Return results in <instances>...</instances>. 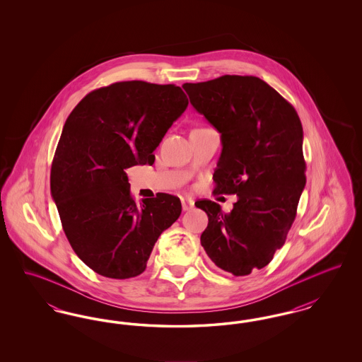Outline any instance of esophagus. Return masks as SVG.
I'll list each match as a JSON object with an SVG mask.
<instances>
[{
    "instance_id": "esophagus-1",
    "label": "esophagus",
    "mask_w": 362,
    "mask_h": 362,
    "mask_svg": "<svg viewBox=\"0 0 362 362\" xmlns=\"http://www.w3.org/2000/svg\"><path fill=\"white\" fill-rule=\"evenodd\" d=\"M180 201H182V207H183V210L185 211H187L189 209H192L194 206V201L192 199H189V198H180Z\"/></svg>"
}]
</instances>
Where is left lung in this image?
<instances>
[{"label":"left lung","mask_w":362,"mask_h":362,"mask_svg":"<svg viewBox=\"0 0 362 362\" xmlns=\"http://www.w3.org/2000/svg\"><path fill=\"white\" fill-rule=\"evenodd\" d=\"M189 103L221 133L214 194H236L230 213L201 199V244L233 276L263 269L286 240L305 187L303 126L292 104L254 76L183 84Z\"/></svg>","instance_id":"8db88e82"}]
</instances>
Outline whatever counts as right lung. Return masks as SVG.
Here are the masks:
<instances>
[{
	"mask_svg": "<svg viewBox=\"0 0 362 362\" xmlns=\"http://www.w3.org/2000/svg\"><path fill=\"white\" fill-rule=\"evenodd\" d=\"M180 86L121 81L89 92L65 122L50 173L52 197L77 257L100 276L146 269L180 199L158 192L137 205L124 170L155 163L153 151L187 108Z\"/></svg>",
	"mask_w": 362,
	"mask_h": 362,
	"instance_id": "1",
	"label": "right lung"
}]
</instances>
